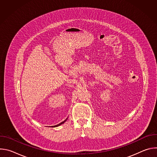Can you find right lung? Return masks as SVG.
I'll list each match as a JSON object with an SVG mask.
<instances>
[{
	"label": "right lung",
	"instance_id": "obj_1",
	"mask_svg": "<svg viewBox=\"0 0 157 157\" xmlns=\"http://www.w3.org/2000/svg\"><path fill=\"white\" fill-rule=\"evenodd\" d=\"M66 120H67V119H66V120H65V121H63V122H61V123H60V124H58V125H54V126H53V127H58V126H59V125H61V124H63V123H64V122H65V121H66Z\"/></svg>",
	"mask_w": 157,
	"mask_h": 157
}]
</instances>
